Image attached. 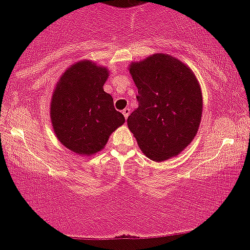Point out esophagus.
<instances>
[{"instance_id": "esophagus-1", "label": "esophagus", "mask_w": 250, "mask_h": 250, "mask_svg": "<svg viewBox=\"0 0 250 250\" xmlns=\"http://www.w3.org/2000/svg\"><path fill=\"white\" fill-rule=\"evenodd\" d=\"M122 114H123V115H125V120H127L128 116H129V114H130V109H129V108H125V109H123V110H122Z\"/></svg>"}]
</instances>
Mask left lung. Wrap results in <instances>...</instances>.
<instances>
[{
  "label": "left lung",
  "instance_id": "8db88e82",
  "mask_svg": "<svg viewBox=\"0 0 250 250\" xmlns=\"http://www.w3.org/2000/svg\"><path fill=\"white\" fill-rule=\"evenodd\" d=\"M130 74L139 108L128 116L129 130L153 161H165L183 150L199 129L202 94L186 64L166 54L133 63Z\"/></svg>",
  "mask_w": 250,
  "mask_h": 250
}]
</instances>
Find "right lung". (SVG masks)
<instances>
[{
    "instance_id": "1",
    "label": "right lung",
    "mask_w": 250,
    "mask_h": 250,
    "mask_svg": "<svg viewBox=\"0 0 250 250\" xmlns=\"http://www.w3.org/2000/svg\"><path fill=\"white\" fill-rule=\"evenodd\" d=\"M107 77L105 68L82 61L64 71L54 91L53 128L60 142L77 154L100 151L109 135L125 123L113 97L103 90Z\"/></svg>"
}]
</instances>
